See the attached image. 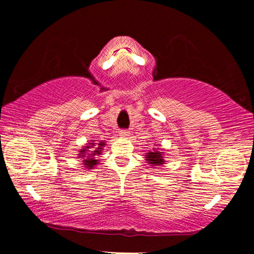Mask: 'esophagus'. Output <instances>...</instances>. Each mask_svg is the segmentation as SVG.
<instances>
[{"label": "esophagus", "mask_w": 254, "mask_h": 254, "mask_svg": "<svg viewBox=\"0 0 254 254\" xmlns=\"http://www.w3.org/2000/svg\"><path fill=\"white\" fill-rule=\"evenodd\" d=\"M120 135L123 136V137H127V136L130 135V132H128L127 130H126V128H123V130L120 131Z\"/></svg>", "instance_id": "esophagus-1"}]
</instances>
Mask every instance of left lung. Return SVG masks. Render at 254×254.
I'll return each mask as SVG.
<instances>
[{
    "instance_id": "1",
    "label": "left lung",
    "mask_w": 254,
    "mask_h": 254,
    "mask_svg": "<svg viewBox=\"0 0 254 254\" xmlns=\"http://www.w3.org/2000/svg\"><path fill=\"white\" fill-rule=\"evenodd\" d=\"M145 156H147V159H145V160H148V162L151 163V165H154V166L163 165V162H165L163 161V157L161 152L159 151H154V152L149 151Z\"/></svg>"
}]
</instances>
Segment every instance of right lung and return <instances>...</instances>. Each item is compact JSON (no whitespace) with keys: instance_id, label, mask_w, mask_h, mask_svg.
I'll use <instances>...</instances> for the list:
<instances>
[{"instance_id":"obj_1","label":"right lung","mask_w":254,"mask_h":254,"mask_svg":"<svg viewBox=\"0 0 254 254\" xmlns=\"http://www.w3.org/2000/svg\"><path fill=\"white\" fill-rule=\"evenodd\" d=\"M103 145H104V143H100V144H98L97 148H94V147H95V145H94V143H92V145H88V147H85L84 149L80 150V157L79 158L84 159L83 162H84V165H85L86 168L92 169L94 166L97 165L98 162H97V160L95 159L96 158L95 156H97V154L101 153ZM87 148H91V151L87 155H86L85 151H87ZM94 148H95L96 150H94Z\"/></svg>"}]
</instances>
